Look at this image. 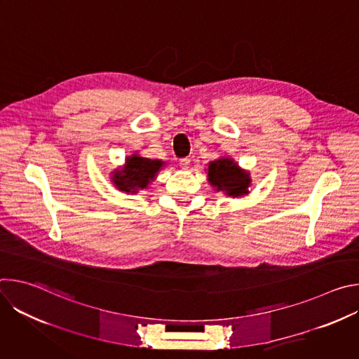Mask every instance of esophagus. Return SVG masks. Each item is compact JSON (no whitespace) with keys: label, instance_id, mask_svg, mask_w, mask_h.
<instances>
[{"label":"esophagus","instance_id":"esophagus-1","mask_svg":"<svg viewBox=\"0 0 359 359\" xmlns=\"http://www.w3.org/2000/svg\"><path fill=\"white\" fill-rule=\"evenodd\" d=\"M179 165H180V168H182V169H189V166H190V159L184 158V159H182V161H180V163H179Z\"/></svg>","mask_w":359,"mask_h":359}]
</instances>
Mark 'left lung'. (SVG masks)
Listing matches in <instances>:
<instances>
[{"label": "left lung", "mask_w": 359, "mask_h": 359, "mask_svg": "<svg viewBox=\"0 0 359 359\" xmlns=\"http://www.w3.org/2000/svg\"><path fill=\"white\" fill-rule=\"evenodd\" d=\"M208 180L217 190L231 197L248 194L251 184L250 173L240 169V166L230 158H220L209 163Z\"/></svg>", "instance_id": "8db88e82"}]
</instances>
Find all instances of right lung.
<instances>
[{
  "label": "right lung",
  "mask_w": 359,
  "mask_h": 359,
  "mask_svg": "<svg viewBox=\"0 0 359 359\" xmlns=\"http://www.w3.org/2000/svg\"><path fill=\"white\" fill-rule=\"evenodd\" d=\"M163 166L165 162L162 161H151L137 156L135 153V155L126 158L122 169H115L112 172V182L118 190L135 194L139 190L146 189L151 180H155L158 172Z\"/></svg>",
  "instance_id": "add662e5"
}]
</instances>
